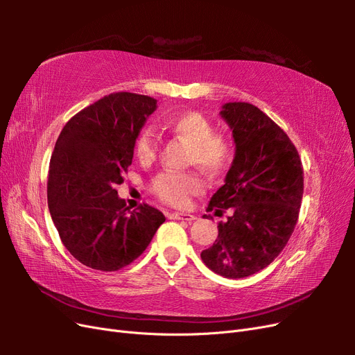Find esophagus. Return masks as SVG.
Instances as JSON below:
<instances>
[{"instance_id":"34e87169","label":"esophagus","mask_w":355,"mask_h":355,"mask_svg":"<svg viewBox=\"0 0 355 355\" xmlns=\"http://www.w3.org/2000/svg\"><path fill=\"white\" fill-rule=\"evenodd\" d=\"M168 218H170V219H176V220H187V222L196 220L194 214H191V213H180V211L168 213Z\"/></svg>"}]
</instances>
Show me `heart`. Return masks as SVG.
<instances>
[{
  "label": "heart",
  "mask_w": 355,
  "mask_h": 355,
  "mask_svg": "<svg viewBox=\"0 0 355 355\" xmlns=\"http://www.w3.org/2000/svg\"><path fill=\"white\" fill-rule=\"evenodd\" d=\"M164 125L171 133L191 144L188 163L198 164L213 176L228 170L234 158L231 139L214 132V124L200 111H180L166 118ZM135 153L139 161L151 163L158 153V139L149 127H144L135 139ZM149 189L163 202L173 207H185L192 197L206 191V180L198 171L164 170L149 182Z\"/></svg>",
  "instance_id": "obj_1"
}]
</instances>
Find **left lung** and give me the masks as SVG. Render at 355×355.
<instances>
[{
    "instance_id": "8db88e82",
    "label": "left lung",
    "mask_w": 355,
    "mask_h": 355,
    "mask_svg": "<svg viewBox=\"0 0 355 355\" xmlns=\"http://www.w3.org/2000/svg\"><path fill=\"white\" fill-rule=\"evenodd\" d=\"M220 114L232 128L235 158L207 210L232 214L219 222L218 239L201 259L222 277L244 278L270 265L293 234L304 167L286 132L257 106L231 102Z\"/></svg>"
}]
</instances>
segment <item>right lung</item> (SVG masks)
<instances>
[{
	"label": "right lung",
	"instance_id": "add662e5",
	"mask_svg": "<svg viewBox=\"0 0 355 355\" xmlns=\"http://www.w3.org/2000/svg\"><path fill=\"white\" fill-rule=\"evenodd\" d=\"M155 106L149 96L111 93L75 114L56 141L47 182L50 214L63 245L93 270L133 263L166 220L146 202L130 210L116 192L132 166L135 139Z\"/></svg>",
	"mask_w": 355,
	"mask_h": 355
}]
</instances>
